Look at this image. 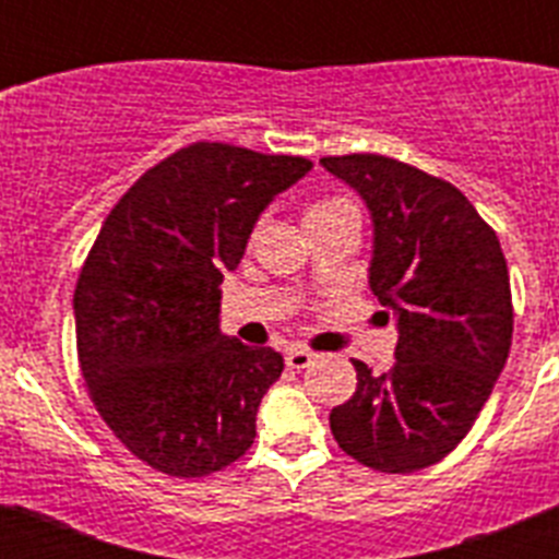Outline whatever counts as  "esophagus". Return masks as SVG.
I'll return each instance as SVG.
<instances>
[{"label":"esophagus","mask_w":559,"mask_h":559,"mask_svg":"<svg viewBox=\"0 0 559 559\" xmlns=\"http://www.w3.org/2000/svg\"><path fill=\"white\" fill-rule=\"evenodd\" d=\"M310 360H313V353H308V349H302V347H294L285 353V364H288L290 369L310 367Z\"/></svg>","instance_id":"esophagus-1"}]
</instances>
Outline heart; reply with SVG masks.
Listing matches in <instances>:
<instances>
[{"instance_id":"obj_1","label":"heart","mask_w":559,"mask_h":559,"mask_svg":"<svg viewBox=\"0 0 559 559\" xmlns=\"http://www.w3.org/2000/svg\"><path fill=\"white\" fill-rule=\"evenodd\" d=\"M338 210H353L347 199H328V201H319L308 210V215H328V212H338Z\"/></svg>"}]
</instances>
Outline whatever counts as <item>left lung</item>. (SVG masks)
Here are the masks:
<instances>
[{
    "label": "left lung",
    "instance_id": "left-lung-1",
    "mask_svg": "<svg viewBox=\"0 0 559 559\" xmlns=\"http://www.w3.org/2000/svg\"><path fill=\"white\" fill-rule=\"evenodd\" d=\"M322 167L367 204L369 288L397 328V364L374 374L353 360L358 389L330 412V431L372 471H423L467 437L507 364V260L448 181L378 153L328 156Z\"/></svg>",
    "mask_w": 559,
    "mask_h": 559
}]
</instances>
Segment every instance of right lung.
<instances>
[{
  "label": "right lung",
  "instance_id": "add662e5",
  "mask_svg": "<svg viewBox=\"0 0 559 559\" xmlns=\"http://www.w3.org/2000/svg\"><path fill=\"white\" fill-rule=\"evenodd\" d=\"M221 142L181 147L114 206L75 288L97 412L153 471L199 478L243 456L283 355L221 333V283L265 206L310 170Z\"/></svg>",
  "mask_w": 559,
  "mask_h": 559
}]
</instances>
